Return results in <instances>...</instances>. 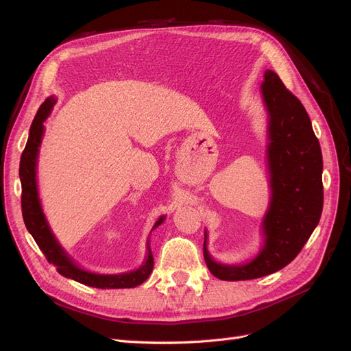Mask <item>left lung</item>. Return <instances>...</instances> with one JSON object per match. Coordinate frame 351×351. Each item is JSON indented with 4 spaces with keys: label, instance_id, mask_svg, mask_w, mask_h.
Returning <instances> with one entry per match:
<instances>
[{
    "label": "left lung",
    "instance_id": "1",
    "mask_svg": "<svg viewBox=\"0 0 351 351\" xmlns=\"http://www.w3.org/2000/svg\"><path fill=\"white\" fill-rule=\"evenodd\" d=\"M261 90L269 115L271 202L262 221L265 241L250 262L226 265L210 258L205 232V262L222 281L261 278L287 267L309 240L322 214V152L309 115L272 70L265 71Z\"/></svg>",
    "mask_w": 351,
    "mask_h": 351
}]
</instances>
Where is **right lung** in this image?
<instances>
[{"label": "right lung", "mask_w": 351, "mask_h": 351, "mask_svg": "<svg viewBox=\"0 0 351 351\" xmlns=\"http://www.w3.org/2000/svg\"><path fill=\"white\" fill-rule=\"evenodd\" d=\"M54 98H48L40 105L34 121H32L29 139L22 154V158H20L19 176L20 182H22V212L25 226L32 234V237L35 239L42 253L45 254L47 261L54 265L58 274H61L62 277L89 287H97V289H133V287L145 282L154 269V256L149 247V241H147V256L142 263V267L137 269L115 275H101L88 272L79 268L77 265L73 262V259L69 258V254L64 252V249L60 246V243L57 241L56 236L52 234V231L48 226L44 212H42L36 184V158L39 154L42 136H44V121L47 120L52 107H54ZM164 219L165 217L159 218L155 222L152 230H155L158 226H161Z\"/></svg>", "instance_id": "right-lung-1"}]
</instances>
